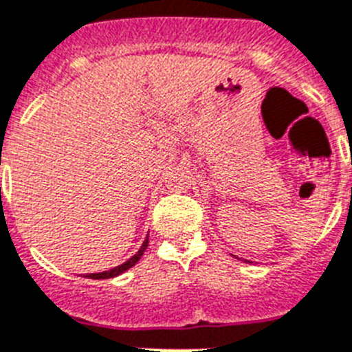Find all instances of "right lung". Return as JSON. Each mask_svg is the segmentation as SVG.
<instances>
[{"mask_svg":"<svg viewBox=\"0 0 352 352\" xmlns=\"http://www.w3.org/2000/svg\"><path fill=\"white\" fill-rule=\"evenodd\" d=\"M147 245H149V239H145L144 241V245H142V248L138 250V254H135L133 257H131L129 261H126L124 264H120V266H117V268H113V270H107V272H102V274H89L88 278H111V277H117V275L124 274L126 270L133 268L138 261H140V257L144 255L145 248H147Z\"/></svg>","mask_w":352,"mask_h":352,"instance_id":"add662e5","label":"right lung"}]
</instances>
